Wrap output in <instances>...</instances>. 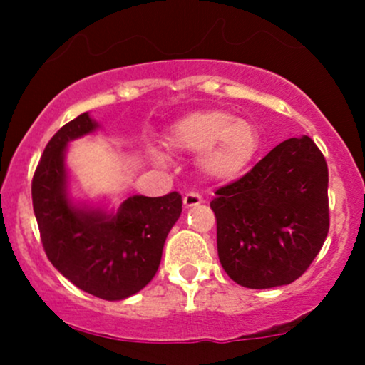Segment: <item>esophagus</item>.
Returning <instances> with one entry per match:
<instances>
[{"instance_id": "1", "label": "esophagus", "mask_w": 365, "mask_h": 365, "mask_svg": "<svg viewBox=\"0 0 365 365\" xmlns=\"http://www.w3.org/2000/svg\"><path fill=\"white\" fill-rule=\"evenodd\" d=\"M202 202H204L202 197L197 194V192H188V194H187L185 197H183V206H185L187 209H188V207L200 206V204H202Z\"/></svg>"}]
</instances>
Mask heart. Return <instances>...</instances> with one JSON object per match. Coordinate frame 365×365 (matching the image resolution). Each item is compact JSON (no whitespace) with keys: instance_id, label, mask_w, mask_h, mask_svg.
<instances>
[{"instance_id":"b5f03b06","label":"heart","mask_w":365,"mask_h":365,"mask_svg":"<svg viewBox=\"0 0 365 365\" xmlns=\"http://www.w3.org/2000/svg\"><path fill=\"white\" fill-rule=\"evenodd\" d=\"M166 142L178 153L199 154V170L216 182L242 177L261 153L257 125L228 110H204L183 116L171 125Z\"/></svg>"}]
</instances>
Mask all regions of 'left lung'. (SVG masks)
<instances>
[{
	"label": "left lung",
	"mask_w": 365,
	"mask_h": 365,
	"mask_svg": "<svg viewBox=\"0 0 365 365\" xmlns=\"http://www.w3.org/2000/svg\"><path fill=\"white\" fill-rule=\"evenodd\" d=\"M211 209L220 262L233 282L255 290L295 282L328 235L326 159L307 135L284 140L217 188Z\"/></svg>",
	"instance_id": "obj_1"
}]
</instances>
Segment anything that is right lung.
Wrapping results in <instances>:
<instances>
[{
  "instance_id": "obj_1",
  "label": "right lung",
  "mask_w": 365,
  "mask_h": 365,
  "mask_svg": "<svg viewBox=\"0 0 365 365\" xmlns=\"http://www.w3.org/2000/svg\"><path fill=\"white\" fill-rule=\"evenodd\" d=\"M98 128L82 113L54 133L32 180V206L53 266L91 295L123 300L156 274L166 237L182 215V195H132L116 209L75 200L66 150Z\"/></svg>"
}]
</instances>
